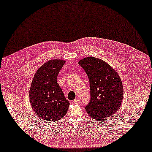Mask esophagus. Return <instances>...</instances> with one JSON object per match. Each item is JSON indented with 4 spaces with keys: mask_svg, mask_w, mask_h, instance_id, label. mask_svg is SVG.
Listing matches in <instances>:
<instances>
[{
    "mask_svg": "<svg viewBox=\"0 0 152 152\" xmlns=\"http://www.w3.org/2000/svg\"><path fill=\"white\" fill-rule=\"evenodd\" d=\"M73 102H74V103H76V104H79V103H80V100H79V99H75V100H73Z\"/></svg>",
    "mask_w": 152,
    "mask_h": 152,
    "instance_id": "obj_1",
    "label": "esophagus"
}]
</instances>
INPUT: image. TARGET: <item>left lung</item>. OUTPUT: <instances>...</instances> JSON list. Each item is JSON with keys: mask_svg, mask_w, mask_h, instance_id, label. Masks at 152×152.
Returning a JSON list of instances; mask_svg holds the SVG:
<instances>
[{"mask_svg": "<svg viewBox=\"0 0 152 152\" xmlns=\"http://www.w3.org/2000/svg\"><path fill=\"white\" fill-rule=\"evenodd\" d=\"M78 64L89 80L91 101L86 111L96 121H105L121 107L124 96L121 79L110 64L100 58L86 57Z\"/></svg>", "mask_w": 152, "mask_h": 152, "instance_id": "1", "label": "left lung"}]
</instances>
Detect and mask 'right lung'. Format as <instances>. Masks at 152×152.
Instances as JSON below:
<instances>
[{"mask_svg": "<svg viewBox=\"0 0 152 152\" xmlns=\"http://www.w3.org/2000/svg\"><path fill=\"white\" fill-rule=\"evenodd\" d=\"M65 63L62 60L48 61L38 69L32 80L30 103L34 113L44 121H59L68 110L70 103L56 80Z\"/></svg>", "mask_w": 152, "mask_h": 152, "instance_id": "add662e5", "label": "right lung"}]
</instances>
